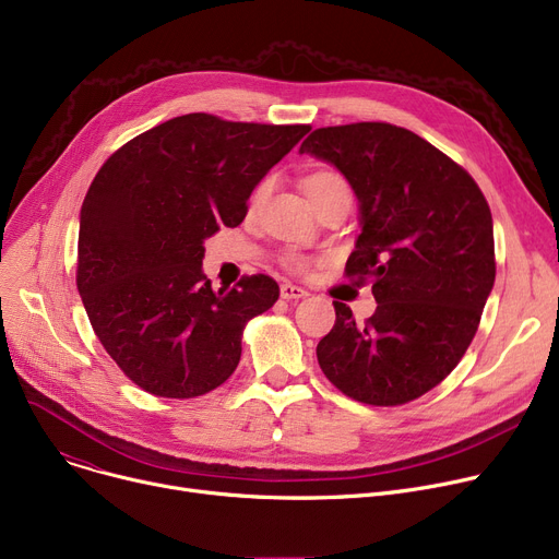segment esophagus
Segmentation results:
<instances>
[{"instance_id": "1", "label": "esophagus", "mask_w": 559, "mask_h": 559, "mask_svg": "<svg viewBox=\"0 0 559 559\" xmlns=\"http://www.w3.org/2000/svg\"><path fill=\"white\" fill-rule=\"evenodd\" d=\"M308 292L299 285H292V283H283L281 285V299L285 301H299V299H306Z\"/></svg>"}]
</instances>
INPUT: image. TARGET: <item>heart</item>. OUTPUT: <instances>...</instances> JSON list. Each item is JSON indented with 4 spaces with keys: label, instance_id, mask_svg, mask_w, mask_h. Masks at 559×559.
<instances>
[{
    "label": "heart",
    "instance_id": "b5f03b06",
    "mask_svg": "<svg viewBox=\"0 0 559 559\" xmlns=\"http://www.w3.org/2000/svg\"><path fill=\"white\" fill-rule=\"evenodd\" d=\"M340 183H346V181H344L337 173H330V170H317V173H310V175L304 179V191H306V193H308V198L312 200V198L321 195L323 191L332 189V186H340ZM267 191H270V179L260 181V183L255 186L253 193H251V198H249V209H251V211H255V209L260 206V202L265 200ZM308 265H310V260H308L306 255H301V253H292V255H287V267H292V270H296V272H304V270H308Z\"/></svg>",
    "mask_w": 559,
    "mask_h": 559
}]
</instances>
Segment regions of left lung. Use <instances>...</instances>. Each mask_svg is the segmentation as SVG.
Returning a JSON list of instances; mask_svg holds the SVG:
<instances>
[{
  "mask_svg": "<svg viewBox=\"0 0 559 559\" xmlns=\"http://www.w3.org/2000/svg\"><path fill=\"white\" fill-rule=\"evenodd\" d=\"M299 153L355 191L361 234L346 276L373 283L378 301L364 323L334 301L337 321L317 346L323 376L364 404L412 402L474 340L497 274L490 206L467 170L391 123L319 128Z\"/></svg>",
  "mask_w": 559,
  "mask_h": 559,
  "instance_id": "8db88e82",
  "label": "left lung"
}]
</instances>
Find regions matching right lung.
<instances>
[{
	"label": "right lung",
	"instance_id": "add662e5",
	"mask_svg": "<svg viewBox=\"0 0 559 559\" xmlns=\"http://www.w3.org/2000/svg\"><path fill=\"white\" fill-rule=\"evenodd\" d=\"M310 126L175 117L111 155L81 209L76 285L107 355L143 391L198 397L236 370L249 319L278 301L265 274L211 287L204 240L238 227L247 200Z\"/></svg>",
	"mask_w": 559,
	"mask_h": 559
}]
</instances>
